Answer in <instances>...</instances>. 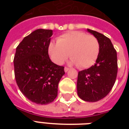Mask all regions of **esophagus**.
Instances as JSON below:
<instances>
[{
    "label": "esophagus",
    "instance_id": "1",
    "mask_svg": "<svg viewBox=\"0 0 129 129\" xmlns=\"http://www.w3.org/2000/svg\"><path fill=\"white\" fill-rule=\"evenodd\" d=\"M68 70H69V68H68V67H65V68H64L65 72H67Z\"/></svg>",
    "mask_w": 129,
    "mask_h": 129
}]
</instances>
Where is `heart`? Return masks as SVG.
<instances>
[{
  "label": "heart",
  "mask_w": 129,
  "mask_h": 129,
  "mask_svg": "<svg viewBox=\"0 0 129 129\" xmlns=\"http://www.w3.org/2000/svg\"><path fill=\"white\" fill-rule=\"evenodd\" d=\"M99 51L98 39L82 31L64 33L57 38V43L51 42L48 47L51 59L56 64H62L69 53L71 62L79 68H87L94 64Z\"/></svg>",
  "instance_id": "b5f03b06"
}]
</instances>
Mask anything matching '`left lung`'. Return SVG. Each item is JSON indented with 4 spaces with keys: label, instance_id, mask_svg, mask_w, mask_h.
<instances>
[{
    "label": "left lung",
    "instance_id": "8db88e82",
    "mask_svg": "<svg viewBox=\"0 0 129 129\" xmlns=\"http://www.w3.org/2000/svg\"><path fill=\"white\" fill-rule=\"evenodd\" d=\"M100 44L96 63L78 72L77 91L81 99L97 102L108 94L114 86L118 72L117 53L110 39L102 33L88 29Z\"/></svg>",
    "mask_w": 129,
    "mask_h": 129
}]
</instances>
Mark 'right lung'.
Listing matches in <instances>:
<instances>
[{"mask_svg": "<svg viewBox=\"0 0 129 129\" xmlns=\"http://www.w3.org/2000/svg\"><path fill=\"white\" fill-rule=\"evenodd\" d=\"M52 30L37 29L17 47L14 57L16 82L23 95L39 104L52 102L57 96L64 67L53 63L48 54Z\"/></svg>", "mask_w": 129, "mask_h": 129, "instance_id": "add662e5", "label": "right lung"}]
</instances>
